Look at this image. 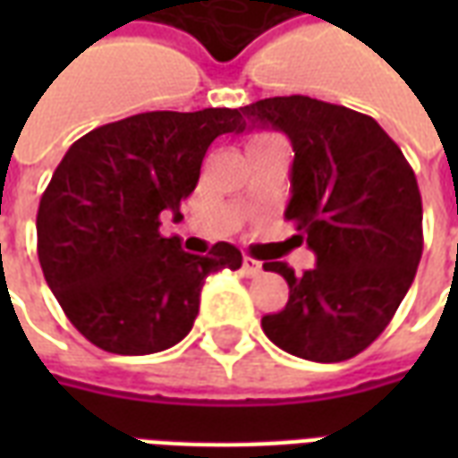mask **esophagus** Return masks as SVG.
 Returning a JSON list of instances; mask_svg holds the SVG:
<instances>
[{
  "instance_id": "esophagus-1",
  "label": "esophagus",
  "mask_w": 458,
  "mask_h": 458,
  "mask_svg": "<svg viewBox=\"0 0 458 458\" xmlns=\"http://www.w3.org/2000/svg\"><path fill=\"white\" fill-rule=\"evenodd\" d=\"M242 272L248 275V277H255V275H259L262 272V262H258V259H252V258H242Z\"/></svg>"
}]
</instances>
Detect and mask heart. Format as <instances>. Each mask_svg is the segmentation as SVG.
<instances>
[{
    "label": "heart",
    "instance_id": "1",
    "mask_svg": "<svg viewBox=\"0 0 458 458\" xmlns=\"http://www.w3.org/2000/svg\"><path fill=\"white\" fill-rule=\"evenodd\" d=\"M259 140H262V137H259ZM255 141H258V140H255Z\"/></svg>",
    "mask_w": 458,
    "mask_h": 458
}]
</instances>
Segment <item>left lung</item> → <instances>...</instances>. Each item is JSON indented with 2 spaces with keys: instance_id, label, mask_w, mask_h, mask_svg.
<instances>
[{
  "instance_id": "left-lung-1",
  "label": "left lung",
  "mask_w": 458,
  "mask_h": 458,
  "mask_svg": "<svg viewBox=\"0 0 458 458\" xmlns=\"http://www.w3.org/2000/svg\"><path fill=\"white\" fill-rule=\"evenodd\" d=\"M245 130H279L292 141L284 218L317 255L301 277L284 262H265L287 279L289 301L262 317V331L297 358L348 360L390 324L422 258L412 166L373 117L307 95L245 105Z\"/></svg>"
}]
</instances>
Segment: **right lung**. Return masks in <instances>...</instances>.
Here are the masks:
<instances>
[{
  "label": "right lung",
  "instance_id": "1",
  "mask_svg": "<svg viewBox=\"0 0 458 458\" xmlns=\"http://www.w3.org/2000/svg\"><path fill=\"white\" fill-rule=\"evenodd\" d=\"M242 110L141 113L75 141L38 203V262L48 287L90 344L117 355L176 345L199 317L200 289L242 255L216 242L208 255L159 233L179 218L210 141L240 131Z\"/></svg>",
  "mask_w": 458,
  "mask_h": 458
}]
</instances>
